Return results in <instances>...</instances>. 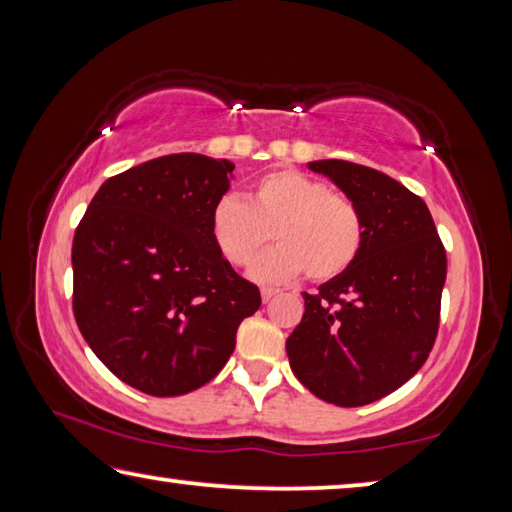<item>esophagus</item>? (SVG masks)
<instances>
[{"mask_svg": "<svg viewBox=\"0 0 512 512\" xmlns=\"http://www.w3.org/2000/svg\"><path fill=\"white\" fill-rule=\"evenodd\" d=\"M275 293H277L275 289H268V287H264V289H262V300H264V302L273 300V298H275Z\"/></svg>", "mask_w": 512, "mask_h": 512, "instance_id": "34e87169", "label": "esophagus"}]
</instances>
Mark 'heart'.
<instances>
[{
	"label": "heart",
	"instance_id": "1",
	"mask_svg": "<svg viewBox=\"0 0 512 512\" xmlns=\"http://www.w3.org/2000/svg\"><path fill=\"white\" fill-rule=\"evenodd\" d=\"M271 229L281 246L250 266L264 284L289 282L302 271L309 280H332L357 259L366 230L352 198L296 169L266 173L246 201L223 196L212 210L214 244L232 266L250 264Z\"/></svg>",
	"mask_w": 512,
	"mask_h": 512
}]
</instances>
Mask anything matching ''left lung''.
<instances>
[{
  "mask_svg": "<svg viewBox=\"0 0 512 512\" xmlns=\"http://www.w3.org/2000/svg\"><path fill=\"white\" fill-rule=\"evenodd\" d=\"M363 216V246L348 271L305 293L287 339L293 375L336 406L377 402L422 368L440 323L447 255L429 207L377 169L309 162Z\"/></svg>",
  "mask_w": 512,
  "mask_h": 512,
  "instance_id": "8db88e82",
  "label": "left lung"
}]
</instances>
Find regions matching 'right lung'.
Instances as JSON below:
<instances>
[{
	"label": "right lung",
	"mask_w": 512,
	"mask_h": 512,
	"mask_svg": "<svg viewBox=\"0 0 512 512\" xmlns=\"http://www.w3.org/2000/svg\"><path fill=\"white\" fill-rule=\"evenodd\" d=\"M235 164L173 153L108 178L72 244L74 318L112 375L146 395L219 375L262 296L212 237Z\"/></svg>",
	"instance_id": "1"
}]
</instances>
